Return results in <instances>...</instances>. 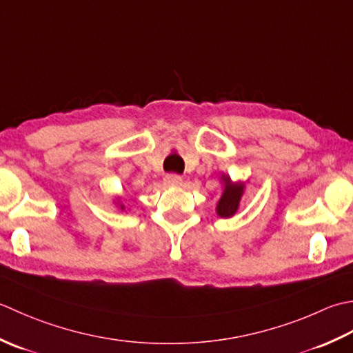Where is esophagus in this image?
I'll use <instances>...</instances> for the list:
<instances>
[{
    "instance_id": "1",
    "label": "esophagus",
    "mask_w": 353,
    "mask_h": 353,
    "mask_svg": "<svg viewBox=\"0 0 353 353\" xmlns=\"http://www.w3.org/2000/svg\"><path fill=\"white\" fill-rule=\"evenodd\" d=\"M181 176L179 175H176V174H169V175H166L164 176V183H166L168 185H179L181 184Z\"/></svg>"
}]
</instances>
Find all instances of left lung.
Here are the masks:
<instances>
[{"mask_svg":"<svg viewBox=\"0 0 353 353\" xmlns=\"http://www.w3.org/2000/svg\"><path fill=\"white\" fill-rule=\"evenodd\" d=\"M222 183H224V192L218 201L216 205V213L221 218H232L233 214L239 208L241 198L243 195V190H245V184L243 183H233L228 175L221 176Z\"/></svg>","mask_w":353,"mask_h":353,"instance_id":"1","label":"left lung"}]
</instances>
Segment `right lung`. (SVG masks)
<instances>
[{"mask_svg":"<svg viewBox=\"0 0 353 353\" xmlns=\"http://www.w3.org/2000/svg\"><path fill=\"white\" fill-rule=\"evenodd\" d=\"M120 208H121V210H125V205H123V204H120Z\"/></svg>","mask_w":353,"mask_h":353,"instance_id":"obj_1","label":"right lung"}]
</instances>
